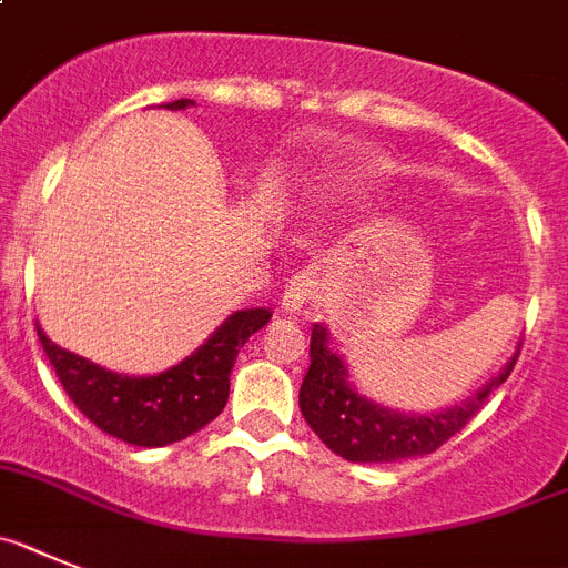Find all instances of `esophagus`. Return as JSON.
<instances>
[{
  "mask_svg": "<svg viewBox=\"0 0 568 568\" xmlns=\"http://www.w3.org/2000/svg\"><path fill=\"white\" fill-rule=\"evenodd\" d=\"M314 288H317V280H314L312 271H303V274H297V277L285 285L283 300H280V314H285V317H294V314L303 312V305L314 297Z\"/></svg>",
  "mask_w": 568,
  "mask_h": 568,
  "instance_id": "obj_1",
  "label": "esophagus"
}]
</instances>
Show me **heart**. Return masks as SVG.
Returning <instances> with one entry per match:
<instances>
[{
  "mask_svg": "<svg viewBox=\"0 0 568 568\" xmlns=\"http://www.w3.org/2000/svg\"><path fill=\"white\" fill-rule=\"evenodd\" d=\"M383 168L377 162H363V160H348L339 162V165L328 168L323 176H320L317 185H312V194L320 202L339 200L343 194H348L352 189H363L366 182H374V176H379Z\"/></svg>",
  "mask_w": 568,
  "mask_h": 568,
  "instance_id": "heart-1",
  "label": "heart"
}]
</instances>
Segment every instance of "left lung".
<instances>
[{
	"instance_id": "1",
	"label": "left lung",
	"mask_w": 568,
	"mask_h": 568,
	"mask_svg": "<svg viewBox=\"0 0 568 568\" xmlns=\"http://www.w3.org/2000/svg\"><path fill=\"white\" fill-rule=\"evenodd\" d=\"M517 354H520V343L515 354L506 359V366L457 406L428 414L397 412V408L379 406L354 386L348 363L334 348L332 334L317 323L312 328V352H308L312 366L300 386V412L320 440L345 460H412V457L432 455L434 448H440L452 434L460 432L480 412L486 397L500 388V383H506L515 368Z\"/></svg>"
}]
</instances>
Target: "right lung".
<instances>
[{
    "mask_svg": "<svg viewBox=\"0 0 568 568\" xmlns=\"http://www.w3.org/2000/svg\"><path fill=\"white\" fill-rule=\"evenodd\" d=\"M191 105L194 100H174L162 108ZM268 320V308L229 314L200 348L160 374L111 372L53 343L39 323L37 334L62 388L93 426L131 446L160 448L185 440L223 412L236 354Z\"/></svg>",
    "mask_w": 568,
    "mask_h": 568,
    "instance_id": "obj_1",
    "label": "right lung"
}]
</instances>
